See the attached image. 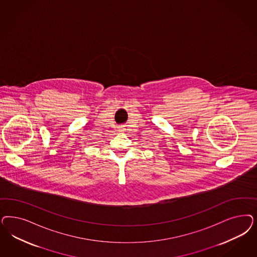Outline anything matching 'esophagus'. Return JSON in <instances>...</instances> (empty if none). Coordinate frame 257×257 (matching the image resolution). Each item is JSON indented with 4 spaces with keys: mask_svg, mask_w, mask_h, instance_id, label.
<instances>
[{
    "mask_svg": "<svg viewBox=\"0 0 257 257\" xmlns=\"http://www.w3.org/2000/svg\"><path fill=\"white\" fill-rule=\"evenodd\" d=\"M118 131L120 132V133H124L125 132V128H124V126H119L118 127Z\"/></svg>",
    "mask_w": 257,
    "mask_h": 257,
    "instance_id": "1",
    "label": "esophagus"
}]
</instances>
